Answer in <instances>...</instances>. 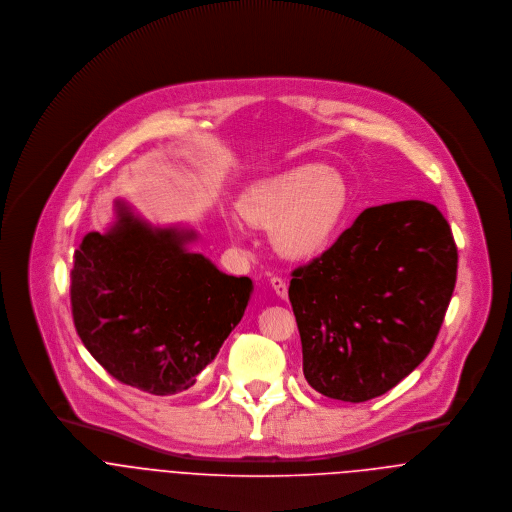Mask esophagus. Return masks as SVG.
Here are the masks:
<instances>
[{"instance_id":"1","label":"esophagus","mask_w":512,"mask_h":512,"mask_svg":"<svg viewBox=\"0 0 512 512\" xmlns=\"http://www.w3.org/2000/svg\"><path fill=\"white\" fill-rule=\"evenodd\" d=\"M270 286H272V290L276 292L278 297H282V299L288 297V284H286L282 278H278V276L270 278Z\"/></svg>"}]
</instances>
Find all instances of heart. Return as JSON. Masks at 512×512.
<instances>
[{"instance_id":"obj_1","label":"heart","mask_w":512,"mask_h":512,"mask_svg":"<svg viewBox=\"0 0 512 512\" xmlns=\"http://www.w3.org/2000/svg\"><path fill=\"white\" fill-rule=\"evenodd\" d=\"M351 207L347 179L319 163H301L248 187L240 199L244 219L272 228V242L288 258H311L337 236ZM234 242H244V222L226 220Z\"/></svg>"}]
</instances>
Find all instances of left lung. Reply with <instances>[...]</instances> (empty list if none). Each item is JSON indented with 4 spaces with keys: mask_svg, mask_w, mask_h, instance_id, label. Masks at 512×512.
<instances>
[{
    "mask_svg": "<svg viewBox=\"0 0 512 512\" xmlns=\"http://www.w3.org/2000/svg\"><path fill=\"white\" fill-rule=\"evenodd\" d=\"M292 276L305 380L327 398L359 404L394 388L432 351L457 248L438 207L398 201L363 211Z\"/></svg>",
    "mask_w": 512,
    "mask_h": 512,
    "instance_id": "left-lung-1",
    "label": "left lung"
}]
</instances>
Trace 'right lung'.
<instances>
[{"label": "right lung", "mask_w": 512, "mask_h": 512, "mask_svg": "<svg viewBox=\"0 0 512 512\" xmlns=\"http://www.w3.org/2000/svg\"><path fill=\"white\" fill-rule=\"evenodd\" d=\"M116 220L74 252V327L116 380L153 396L191 388L240 323L254 284L191 252L195 228L153 226L116 199Z\"/></svg>", "instance_id": "1"}]
</instances>
